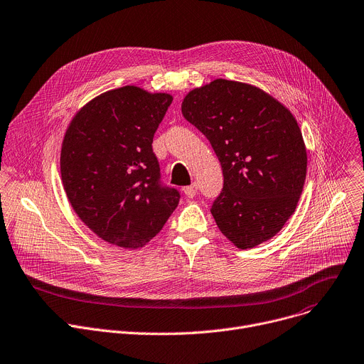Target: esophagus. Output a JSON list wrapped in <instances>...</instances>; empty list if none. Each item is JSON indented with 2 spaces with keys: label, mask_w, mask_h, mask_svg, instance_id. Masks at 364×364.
<instances>
[{
  "label": "esophagus",
  "mask_w": 364,
  "mask_h": 364,
  "mask_svg": "<svg viewBox=\"0 0 364 364\" xmlns=\"http://www.w3.org/2000/svg\"><path fill=\"white\" fill-rule=\"evenodd\" d=\"M183 191H184V194L188 197V199H193V197H194V196H196V193H197V184H196V183H193L191 186L184 187V188H183Z\"/></svg>",
  "instance_id": "esophagus-1"
}]
</instances>
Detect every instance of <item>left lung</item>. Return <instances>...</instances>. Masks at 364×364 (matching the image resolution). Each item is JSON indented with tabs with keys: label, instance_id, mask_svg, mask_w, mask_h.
<instances>
[{
	"label": "left lung",
	"instance_id": "1",
	"mask_svg": "<svg viewBox=\"0 0 364 364\" xmlns=\"http://www.w3.org/2000/svg\"><path fill=\"white\" fill-rule=\"evenodd\" d=\"M181 112L222 165L223 188L210 208L220 232L241 250L273 238L306 178V149L291 113L259 88L222 78L190 91Z\"/></svg>",
	"mask_w": 364,
	"mask_h": 364
}]
</instances>
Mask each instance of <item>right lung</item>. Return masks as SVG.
I'll return each instance as SVG.
<instances>
[{"label": "right lung", "mask_w": 364, "mask_h": 364, "mask_svg": "<svg viewBox=\"0 0 364 364\" xmlns=\"http://www.w3.org/2000/svg\"><path fill=\"white\" fill-rule=\"evenodd\" d=\"M171 103L170 94L126 85L95 97L65 134V193L80 219L110 244L144 247L180 202V191L162 183L152 149Z\"/></svg>", "instance_id": "1"}]
</instances>
